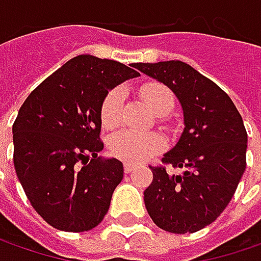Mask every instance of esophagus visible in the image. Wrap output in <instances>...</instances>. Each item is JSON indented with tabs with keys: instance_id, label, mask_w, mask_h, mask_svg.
<instances>
[{
	"instance_id": "esophagus-1",
	"label": "esophagus",
	"mask_w": 261,
	"mask_h": 261,
	"mask_svg": "<svg viewBox=\"0 0 261 261\" xmlns=\"http://www.w3.org/2000/svg\"><path fill=\"white\" fill-rule=\"evenodd\" d=\"M135 168H136V166H134V164H129V163H125V166H123V170H125L126 174L132 173V171H134Z\"/></svg>"
}]
</instances>
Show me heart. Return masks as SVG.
I'll list each match as a JSON object with an SVG mask.
<instances>
[{
  "instance_id": "obj_1",
  "label": "heart",
  "mask_w": 261,
  "mask_h": 261,
  "mask_svg": "<svg viewBox=\"0 0 261 261\" xmlns=\"http://www.w3.org/2000/svg\"><path fill=\"white\" fill-rule=\"evenodd\" d=\"M123 90L113 88L106 95L101 105V125L106 129H113L119 125L122 116V106H123ZM141 95L145 100L148 107L158 116L167 115L174 107V97L170 88L160 84L151 83L142 87ZM109 152L112 155L122 160L129 164L142 163L152 155L158 154L164 148V141L158 134H136L130 130H120L115 135L110 136L107 142Z\"/></svg>"
}]
</instances>
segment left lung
Returning <instances> with one entry per match:
<instances>
[{"mask_svg": "<svg viewBox=\"0 0 261 261\" xmlns=\"http://www.w3.org/2000/svg\"><path fill=\"white\" fill-rule=\"evenodd\" d=\"M136 69L166 84L178 98L185 130L163 163L151 167L152 183L144 192L145 207L161 229L196 232L224 212L246 170L247 132L243 117L222 88L181 61L135 64Z\"/></svg>", "mask_w": 261, "mask_h": 261, "instance_id": "obj_1", "label": "left lung"}]
</instances>
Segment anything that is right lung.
<instances>
[{
    "mask_svg": "<svg viewBox=\"0 0 261 261\" xmlns=\"http://www.w3.org/2000/svg\"><path fill=\"white\" fill-rule=\"evenodd\" d=\"M135 76L138 71L117 61L78 55L20 107L13 125L15 173L36 212L56 229L90 231L107 214L123 164L98 156L100 112L109 91Z\"/></svg>",
    "mask_w": 261,
    "mask_h": 261,
    "instance_id": "right-lung-1",
    "label": "right lung"
}]
</instances>
